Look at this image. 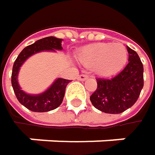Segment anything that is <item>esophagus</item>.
Wrapping results in <instances>:
<instances>
[{"mask_svg": "<svg viewBox=\"0 0 155 155\" xmlns=\"http://www.w3.org/2000/svg\"><path fill=\"white\" fill-rule=\"evenodd\" d=\"M77 79L79 81H86V80L89 79V76H87V75H85V74H81V75H78Z\"/></svg>", "mask_w": 155, "mask_h": 155, "instance_id": "obj_1", "label": "esophagus"}]
</instances>
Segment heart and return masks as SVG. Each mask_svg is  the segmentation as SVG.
<instances>
[{
    "label": "heart",
    "mask_w": 155,
    "mask_h": 155,
    "mask_svg": "<svg viewBox=\"0 0 155 155\" xmlns=\"http://www.w3.org/2000/svg\"><path fill=\"white\" fill-rule=\"evenodd\" d=\"M76 57L81 64L97 74L109 76L126 64L128 53L121 43H95L81 47Z\"/></svg>",
    "instance_id": "obj_1"
}]
</instances>
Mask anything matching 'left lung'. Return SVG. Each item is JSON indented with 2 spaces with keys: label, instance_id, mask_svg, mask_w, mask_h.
I'll return each mask as SVG.
<instances>
[{
  "label": "left lung",
  "instance_id": "obj_1",
  "mask_svg": "<svg viewBox=\"0 0 155 155\" xmlns=\"http://www.w3.org/2000/svg\"><path fill=\"white\" fill-rule=\"evenodd\" d=\"M128 63L112 79H97V90L90 100L92 105L108 114H119L131 108L143 87V67L136 51L127 47Z\"/></svg>",
  "mask_w": 155,
  "mask_h": 155
}]
</instances>
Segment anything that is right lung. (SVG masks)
<instances>
[{"label":"right lung","mask_w":155,"mask_h":155,"mask_svg":"<svg viewBox=\"0 0 155 155\" xmlns=\"http://www.w3.org/2000/svg\"><path fill=\"white\" fill-rule=\"evenodd\" d=\"M62 38L47 37L36 41L34 44L25 47L18 55L14 62L12 74V84L18 101L24 107L34 112H47L58 108L63 102L65 88L71 81L70 80L57 78L47 88L39 94H29L25 92L19 86L18 76L22 64L27 59L40 52H56L63 50Z\"/></svg>","instance_id":"obj_1"}]
</instances>
